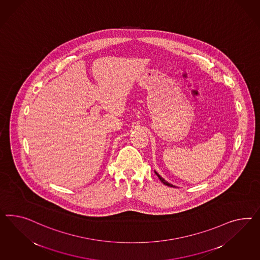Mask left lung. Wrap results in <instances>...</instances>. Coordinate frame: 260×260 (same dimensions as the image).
<instances>
[{
    "mask_svg": "<svg viewBox=\"0 0 260 260\" xmlns=\"http://www.w3.org/2000/svg\"><path fill=\"white\" fill-rule=\"evenodd\" d=\"M155 174L158 176V178L160 179V181H161V183H164V184H166V185H168V186H170V187H176L175 185H173V184H171V183H168L164 178H161V176L159 175L156 171H154Z\"/></svg>",
    "mask_w": 260,
    "mask_h": 260,
    "instance_id": "obj_1",
    "label": "left lung"
}]
</instances>
